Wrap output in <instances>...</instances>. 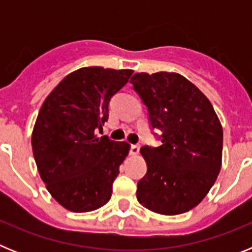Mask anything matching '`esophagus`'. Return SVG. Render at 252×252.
<instances>
[{"mask_svg": "<svg viewBox=\"0 0 252 252\" xmlns=\"http://www.w3.org/2000/svg\"><path fill=\"white\" fill-rule=\"evenodd\" d=\"M140 151V146L139 145H133V144H131L130 145V154L131 155H136V154H139Z\"/></svg>", "mask_w": 252, "mask_h": 252, "instance_id": "esophagus-1", "label": "esophagus"}]
</instances>
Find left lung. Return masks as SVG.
<instances>
[{"label":"left lung","mask_w":252,"mask_h":252,"mask_svg":"<svg viewBox=\"0 0 252 252\" xmlns=\"http://www.w3.org/2000/svg\"><path fill=\"white\" fill-rule=\"evenodd\" d=\"M133 90L148 108L150 127L161 141L142 146L146 174L137 182V201L153 212H188L206 197L221 169L223 132L212 104L178 73H136Z\"/></svg>","instance_id":"1"}]
</instances>
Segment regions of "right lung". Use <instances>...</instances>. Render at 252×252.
Listing matches in <instances>:
<instances>
[{
  "label": "right lung",
  "instance_id": "add662e5",
  "mask_svg": "<svg viewBox=\"0 0 252 252\" xmlns=\"http://www.w3.org/2000/svg\"><path fill=\"white\" fill-rule=\"evenodd\" d=\"M131 69L81 68L66 75L40 108L31 144L49 193L72 212L104 206L112 194L127 142L97 137L108 106L128 82Z\"/></svg>",
  "mask_w": 252,
  "mask_h": 252
}]
</instances>
